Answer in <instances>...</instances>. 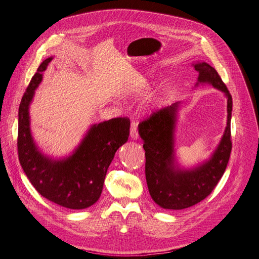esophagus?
Listing matches in <instances>:
<instances>
[{"label":"esophagus","mask_w":259,"mask_h":259,"mask_svg":"<svg viewBox=\"0 0 259 259\" xmlns=\"http://www.w3.org/2000/svg\"><path fill=\"white\" fill-rule=\"evenodd\" d=\"M130 138L133 141H137L139 139V131H138V124H137V122H132V124H131Z\"/></svg>","instance_id":"esophagus-1"}]
</instances>
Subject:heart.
I'll return each instance as SVG.
<instances>
[{
  "label": "heart",
  "mask_w": 259,
  "mask_h": 259,
  "mask_svg": "<svg viewBox=\"0 0 259 259\" xmlns=\"http://www.w3.org/2000/svg\"><path fill=\"white\" fill-rule=\"evenodd\" d=\"M148 86V78L144 76L143 74H137L134 77V80L131 84L126 85L120 89V93L124 95V97H128L134 92H139L144 90Z\"/></svg>",
  "instance_id": "b5f03b06"
}]
</instances>
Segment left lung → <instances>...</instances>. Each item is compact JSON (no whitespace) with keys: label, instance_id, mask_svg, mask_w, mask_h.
<instances>
[{"label":"left lung","instance_id":"obj_1","mask_svg":"<svg viewBox=\"0 0 259 259\" xmlns=\"http://www.w3.org/2000/svg\"><path fill=\"white\" fill-rule=\"evenodd\" d=\"M198 71L197 83L211 85L227 99V126L209 158L193 167H183L176 156L175 132L182 102L154 112L139 125V134L146 151V181L149 193L156 205L166 210H183L205 199L220 182L227 168L231 143L232 97L221 76L206 62L192 64Z\"/></svg>","mask_w":259,"mask_h":259}]
</instances>
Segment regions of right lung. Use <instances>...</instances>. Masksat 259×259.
Wrapping results in <instances>:
<instances>
[{
  "label": "right lung",
  "instance_id": "1",
  "mask_svg": "<svg viewBox=\"0 0 259 259\" xmlns=\"http://www.w3.org/2000/svg\"><path fill=\"white\" fill-rule=\"evenodd\" d=\"M52 59L47 58L38 66L20 104L19 159L40 195L59 206L81 210L99 200L114 154L128 141L130 120L117 117L93 124L68 155L54 157L45 154L32 137L29 108Z\"/></svg>",
  "mask_w": 259,
  "mask_h": 259
}]
</instances>
